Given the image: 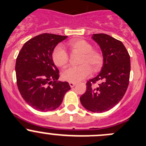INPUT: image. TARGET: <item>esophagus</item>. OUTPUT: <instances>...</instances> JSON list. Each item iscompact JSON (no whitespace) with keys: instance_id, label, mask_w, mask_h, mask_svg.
Listing matches in <instances>:
<instances>
[{"instance_id":"1","label":"esophagus","mask_w":146,"mask_h":146,"mask_svg":"<svg viewBox=\"0 0 146 146\" xmlns=\"http://www.w3.org/2000/svg\"><path fill=\"white\" fill-rule=\"evenodd\" d=\"M69 84H70V86L71 87V88H73V87H74L76 85V83H74V82H69Z\"/></svg>"}]
</instances>
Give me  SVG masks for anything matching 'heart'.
Masks as SVG:
<instances>
[{
	"label": "heart",
	"mask_w": 146,
	"mask_h": 146,
	"mask_svg": "<svg viewBox=\"0 0 146 146\" xmlns=\"http://www.w3.org/2000/svg\"><path fill=\"white\" fill-rule=\"evenodd\" d=\"M68 46L73 52L81 54L80 64L78 67H69L62 71L61 76L64 81L78 82L88 76L92 72L96 73L101 70L104 64V57L97 50H93V46L84 39H72ZM54 65L58 67H65L69 60L68 54L60 45L55 47L52 54Z\"/></svg>",
	"instance_id": "heart-1"
}]
</instances>
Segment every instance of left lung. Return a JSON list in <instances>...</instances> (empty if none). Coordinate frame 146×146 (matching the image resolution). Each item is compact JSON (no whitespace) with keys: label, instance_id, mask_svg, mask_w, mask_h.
I'll return each instance as SVG.
<instances>
[{"label":"left lung","instance_id":"obj_1","mask_svg":"<svg viewBox=\"0 0 146 146\" xmlns=\"http://www.w3.org/2000/svg\"><path fill=\"white\" fill-rule=\"evenodd\" d=\"M94 40L100 46L104 64L100 73L86 83V92L80 97L87 110L101 113L118 104L129 85L130 58L122 42L106 34H94ZM98 81L102 83L94 85Z\"/></svg>","mask_w":146,"mask_h":146}]
</instances>
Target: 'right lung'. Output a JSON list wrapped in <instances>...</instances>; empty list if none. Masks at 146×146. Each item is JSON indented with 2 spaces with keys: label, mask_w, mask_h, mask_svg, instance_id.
<instances>
[{
  "label": "right lung",
  "mask_w": 146,
  "mask_h": 146,
  "mask_svg": "<svg viewBox=\"0 0 146 146\" xmlns=\"http://www.w3.org/2000/svg\"><path fill=\"white\" fill-rule=\"evenodd\" d=\"M68 36L44 33L27 41L16 62V84L29 105L41 111L58 108L64 95L70 89L69 84L58 82L59 70L52 54L55 46Z\"/></svg>",
  "instance_id": "right-lung-1"
}]
</instances>
